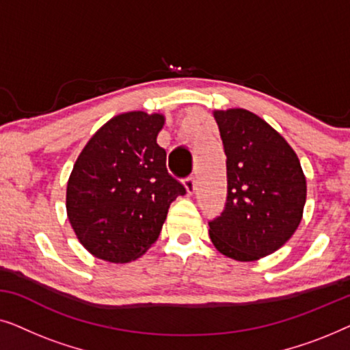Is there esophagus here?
<instances>
[{"label":"esophagus","instance_id":"obj_1","mask_svg":"<svg viewBox=\"0 0 350 350\" xmlns=\"http://www.w3.org/2000/svg\"><path fill=\"white\" fill-rule=\"evenodd\" d=\"M183 185H185V189H186V193H188V194H193L196 191V180L193 178V176L186 178Z\"/></svg>","mask_w":350,"mask_h":350}]
</instances>
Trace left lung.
<instances>
[{
	"label": "left lung",
	"mask_w": 350,
	"mask_h": 350,
	"mask_svg": "<svg viewBox=\"0 0 350 350\" xmlns=\"http://www.w3.org/2000/svg\"><path fill=\"white\" fill-rule=\"evenodd\" d=\"M228 169V200L208 223L221 255L248 262L285 245L303 219L306 193L299 159L265 119L243 108L215 109Z\"/></svg>",
	"instance_id": "left-lung-1"
}]
</instances>
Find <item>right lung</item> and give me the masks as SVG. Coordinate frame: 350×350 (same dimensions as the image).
<instances>
[{"label": "right lung", "mask_w": 350, "mask_h": 350, "mask_svg": "<svg viewBox=\"0 0 350 350\" xmlns=\"http://www.w3.org/2000/svg\"><path fill=\"white\" fill-rule=\"evenodd\" d=\"M161 113L127 111L85 143L66 185V215L85 250L108 262H131L159 237L170 204L186 189L167 172L157 145Z\"/></svg>", "instance_id": "1"}]
</instances>
